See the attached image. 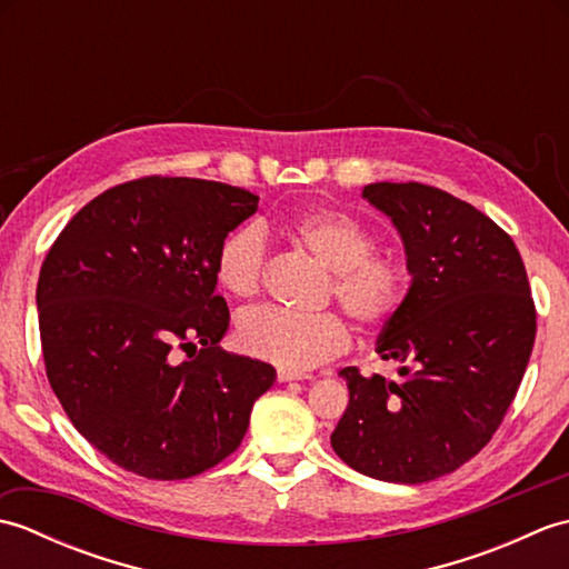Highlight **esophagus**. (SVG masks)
<instances>
[{
    "mask_svg": "<svg viewBox=\"0 0 569 569\" xmlns=\"http://www.w3.org/2000/svg\"><path fill=\"white\" fill-rule=\"evenodd\" d=\"M278 381L281 383H286V381H308L310 377L308 373H303V371H291V369H278Z\"/></svg>",
    "mask_w": 569,
    "mask_h": 569,
    "instance_id": "obj_1",
    "label": "esophagus"
}]
</instances>
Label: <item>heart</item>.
Masks as SVG:
<instances>
[{
	"instance_id": "obj_1",
	"label": "heart",
	"mask_w": 569,
	"mask_h": 569,
	"mask_svg": "<svg viewBox=\"0 0 569 569\" xmlns=\"http://www.w3.org/2000/svg\"><path fill=\"white\" fill-rule=\"evenodd\" d=\"M286 234L332 271V296L349 318L381 325L396 316L408 296V269L401 259L373 257L377 241L355 217L337 210H312L293 217ZM266 266V237L259 227L234 229L217 249L214 276L229 296L259 293ZM239 345L251 357L291 371L320 367L349 347V328L335 312L296 316L261 308L239 322Z\"/></svg>"
}]
</instances>
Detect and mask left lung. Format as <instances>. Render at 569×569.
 Listing matches in <instances>:
<instances>
[{
  "instance_id": "left-lung-1",
  "label": "left lung",
  "mask_w": 569,
  "mask_h": 569,
  "mask_svg": "<svg viewBox=\"0 0 569 569\" xmlns=\"http://www.w3.org/2000/svg\"><path fill=\"white\" fill-rule=\"evenodd\" d=\"M361 198L401 234L410 286L377 340L398 379L345 367L349 406L330 442L361 475L422 485L501 426L533 352L536 306L513 239L469 202L422 183H371Z\"/></svg>"
}]
</instances>
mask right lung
I'll list each match as a JSON object with an SVG mask.
<instances>
[{"mask_svg":"<svg viewBox=\"0 0 569 569\" xmlns=\"http://www.w3.org/2000/svg\"><path fill=\"white\" fill-rule=\"evenodd\" d=\"M257 208L234 186L149 176L84 204L48 251L36 286L48 381L122 469L171 481L220 465L273 386L271 365L220 347L229 310L214 293L217 249Z\"/></svg>","mask_w":569,"mask_h":569,"instance_id":"1","label":"right lung"}]
</instances>
